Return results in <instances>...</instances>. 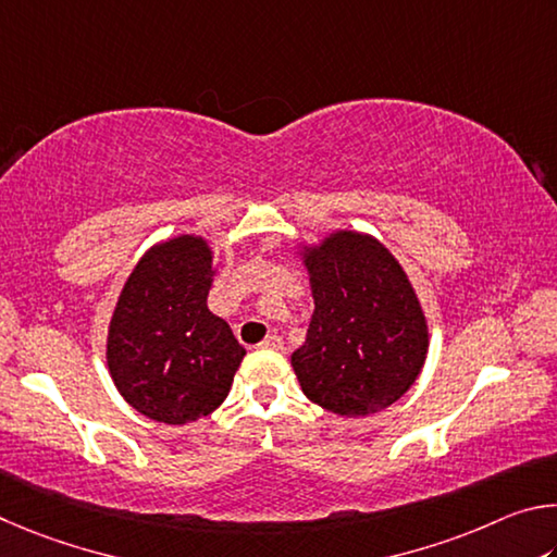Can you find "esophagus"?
I'll return each instance as SVG.
<instances>
[{"instance_id":"1","label":"esophagus","mask_w":557,"mask_h":557,"mask_svg":"<svg viewBox=\"0 0 557 557\" xmlns=\"http://www.w3.org/2000/svg\"><path fill=\"white\" fill-rule=\"evenodd\" d=\"M259 347L261 349H281V347H284V339H281L278 335H269V337L261 339Z\"/></svg>"}]
</instances>
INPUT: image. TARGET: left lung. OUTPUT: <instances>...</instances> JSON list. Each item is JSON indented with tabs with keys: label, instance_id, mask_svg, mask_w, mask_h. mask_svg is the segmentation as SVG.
Masks as SVG:
<instances>
[{
	"label": "left lung",
	"instance_id": "8db88e82",
	"mask_svg": "<svg viewBox=\"0 0 557 557\" xmlns=\"http://www.w3.org/2000/svg\"><path fill=\"white\" fill-rule=\"evenodd\" d=\"M315 313L290 355L304 394L337 416H369L398 401L421 374L428 325L388 249L337 232L306 253Z\"/></svg>",
	"mask_w": 557,
	"mask_h": 557
}]
</instances>
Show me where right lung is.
I'll return each instance as SVG.
<instances>
[{"mask_svg": "<svg viewBox=\"0 0 557 557\" xmlns=\"http://www.w3.org/2000/svg\"><path fill=\"white\" fill-rule=\"evenodd\" d=\"M210 286V247L188 234L153 247L126 278L107 337V364L141 416L183 425L227 398L247 352L208 310Z\"/></svg>", "mask_w": 557, "mask_h": 557, "instance_id": "1", "label": "right lung"}]
</instances>
